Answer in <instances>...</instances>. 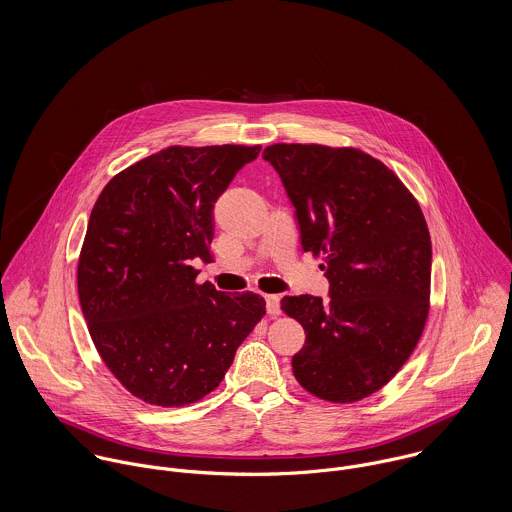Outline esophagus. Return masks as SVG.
Masks as SVG:
<instances>
[{"mask_svg": "<svg viewBox=\"0 0 512 512\" xmlns=\"http://www.w3.org/2000/svg\"><path fill=\"white\" fill-rule=\"evenodd\" d=\"M266 309H268L270 315H278L280 313V295L268 293L266 295Z\"/></svg>", "mask_w": 512, "mask_h": 512, "instance_id": "obj_1", "label": "esophagus"}]
</instances>
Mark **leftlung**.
<instances>
[{
  "instance_id": "obj_1",
  "label": "left lung",
  "mask_w": 512,
  "mask_h": 512,
  "mask_svg": "<svg viewBox=\"0 0 512 512\" xmlns=\"http://www.w3.org/2000/svg\"><path fill=\"white\" fill-rule=\"evenodd\" d=\"M295 207L301 246L323 254L329 301L286 295L305 345L297 382L329 402H357L408 361L430 309L432 240L418 201L382 161L355 147L276 144L262 155Z\"/></svg>"
}]
</instances>
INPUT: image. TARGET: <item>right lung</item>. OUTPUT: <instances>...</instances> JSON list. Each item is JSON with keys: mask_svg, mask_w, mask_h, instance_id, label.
Segmentation results:
<instances>
[{"mask_svg": "<svg viewBox=\"0 0 512 512\" xmlns=\"http://www.w3.org/2000/svg\"><path fill=\"white\" fill-rule=\"evenodd\" d=\"M260 146H171L118 173L90 213L78 299L110 372L140 400L185 406L213 392L266 313L258 293L197 284L213 262V209Z\"/></svg>", "mask_w": 512, "mask_h": 512, "instance_id": "add662e5", "label": "right lung"}]
</instances>
